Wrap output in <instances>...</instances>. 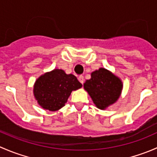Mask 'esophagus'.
Here are the masks:
<instances>
[{
    "instance_id": "34e87169",
    "label": "esophagus",
    "mask_w": 157,
    "mask_h": 157,
    "mask_svg": "<svg viewBox=\"0 0 157 157\" xmlns=\"http://www.w3.org/2000/svg\"><path fill=\"white\" fill-rule=\"evenodd\" d=\"M78 80L80 82V83H82V84H83V82H84V77H83V76H82V75L79 76V77H78Z\"/></svg>"
}]
</instances>
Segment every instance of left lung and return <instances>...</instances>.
Listing matches in <instances>:
<instances>
[{
  "mask_svg": "<svg viewBox=\"0 0 157 157\" xmlns=\"http://www.w3.org/2000/svg\"><path fill=\"white\" fill-rule=\"evenodd\" d=\"M96 107L105 109L115 103L122 90V82L105 68H99L91 74V79L83 84Z\"/></svg>",
  "mask_w": 157,
  "mask_h": 157,
  "instance_id": "1",
  "label": "left lung"
}]
</instances>
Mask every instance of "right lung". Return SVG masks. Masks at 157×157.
Masks as SVG:
<instances>
[{
	"label": "right lung",
	"instance_id": "obj_1",
	"mask_svg": "<svg viewBox=\"0 0 157 157\" xmlns=\"http://www.w3.org/2000/svg\"><path fill=\"white\" fill-rule=\"evenodd\" d=\"M81 86L74 75L55 69L38 78L33 92L38 103L43 109L53 112L64 106L71 92Z\"/></svg>",
	"mask_w": 157,
	"mask_h": 157
}]
</instances>
